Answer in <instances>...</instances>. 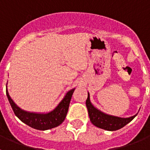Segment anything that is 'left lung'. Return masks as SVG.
I'll list each match as a JSON object with an SVG mask.
<instances>
[{
    "label": "left lung",
    "instance_id": "8db88e82",
    "mask_svg": "<svg viewBox=\"0 0 150 150\" xmlns=\"http://www.w3.org/2000/svg\"><path fill=\"white\" fill-rule=\"evenodd\" d=\"M86 104L88 109V116H89L91 122L95 126L107 130V131H116V130L123 128L137 115V113H136L130 117L124 118L105 113L103 111L94 107L93 104H91L90 100V95L88 92Z\"/></svg>",
    "mask_w": 150,
    "mask_h": 150
}]
</instances>
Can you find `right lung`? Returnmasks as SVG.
Returning a JSON list of instances; mask_svg holds the SVG:
<instances>
[{
	"label": "right lung",
	"mask_w": 150,
	"mask_h": 150,
	"mask_svg": "<svg viewBox=\"0 0 150 150\" xmlns=\"http://www.w3.org/2000/svg\"><path fill=\"white\" fill-rule=\"evenodd\" d=\"M75 88H74L67 91V93L64 96L63 99L59 102V104L52 110L47 112H30V111L24 110L20 108L13 101L11 97L9 95L7 90V83H6V92L8 100L10 102L13 112L22 122L34 129L45 131V130L55 128L63 122L67 116L69 104Z\"/></svg>",
	"instance_id": "right-lung-1"
}]
</instances>
